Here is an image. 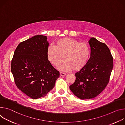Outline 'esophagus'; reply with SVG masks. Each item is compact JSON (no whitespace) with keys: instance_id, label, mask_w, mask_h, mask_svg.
Returning a JSON list of instances; mask_svg holds the SVG:
<instances>
[{"instance_id":"34e87169","label":"esophagus","mask_w":125,"mask_h":125,"mask_svg":"<svg viewBox=\"0 0 125 125\" xmlns=\"http://www.w3.org/2000/svg\"><path fill=\"white\" fill-rule=\"evenodd\" d=\"M60 75L61 76H63L66 75V73H62V72H60Z\"/></svg>"}]
</instances>
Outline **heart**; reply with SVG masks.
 <instances>
[{"mask_svg":"<svg viewBox=\"0 0 125 125\" xmlns=\"http://www.w3.org/2000/svg\"><path fill=\"white\" fill-rule=\"evenodd\" d=\"M47 55L51 63L56 67L63 62L64 57L66 62L60 67L61 70L78 71L86 64L90 50L85 43L79 42L77 40L66 37L58 40L55 43V47L50 45Z\"/></svg>","mask_w":125,"mask_h":125,"instance_id":"b5f03b06","label":"heart"}]
</instances>
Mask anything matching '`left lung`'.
<instances>
[{"label":"left lung","instance_id":"1","mask_svg":"<svg viewBox=\"0 0 125 125\" xmlns=\"http://www.w3.org/2000/svg\"><path fill=\"white\" fill-rule=\"evenodd\" d=\"M90 58L85 66L77 72L70 90L78 98L95 97L107 86L113 67V58L107 45L94 38L89 41Z\"/></svg>","mask_w":125,"mask_h":125}]
</instances>
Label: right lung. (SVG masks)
<instances>
[{"label":"right lung","mask_w":125,"mask_h":125,"mask_svg":"<svg viewBox=\"0 0 125 125\" xmlns=\"http://www.w3.org/2000/svg\"><path fill=\"white\" fill-rule=\"evenodd\" d=\"M48 47L46 36H35L18 45L12 59L11 71L16 86L32 99L45 96L60 76L48 59Z\"/></svg>","instance_id":"obj_1"}]
</instances>
